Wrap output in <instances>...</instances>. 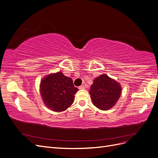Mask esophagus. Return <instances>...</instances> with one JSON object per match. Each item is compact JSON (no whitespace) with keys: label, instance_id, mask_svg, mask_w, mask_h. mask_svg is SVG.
Listing matches in <instances>:
<instances>
[{"label":"esophagus","instance_id":"34e87169","mask_svg":"<svg viewBox=\"0 0 158 158\" xmlns=\"http://www.w3.org/2000/svg\"><path fill=\"white\" fill-rule=\"evenodd\" d=\"M78 88H79L80 89H85V87H84V85H80V86L78 87Z\"/></svg>","mask_w":158,"mask_h":158}]
</instances>
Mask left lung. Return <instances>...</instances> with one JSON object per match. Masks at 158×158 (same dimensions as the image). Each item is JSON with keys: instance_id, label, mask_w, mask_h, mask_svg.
Returning a JSON list of instances; mask_svg holds the SVG:
<instances>
[{"instance_id": "obj_1", "label": "left lung", "mask_w": 158, "mask_h": 158, "mask_svg": "<svg viewBox=\"0 0 158 158\" xmlns=\"http://www.w3.org/2000/svg\"><path fill=\"white\" fill-rule=\"evenodd\" d=\"M121 91V85L117 81L102 74L94 80L89 93L94 106L106 111L114 106L120 98Z\"/></svg>"}]
</instances>
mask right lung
Masks as SVG:
<instances>
[{"label":"right lung","mask_w":158,"mask_h":158,"mask_svg":"<svg viewBox=\"0 0 158 158\" xmlns=\"http://www.w3.org/2000/svg\"><path fill=\"white\" fill-rule=\"evenodd\" d=\"M40 92L47 107L55 112L67 109L74 100V94L78 91L73 81L62 72L47 74L41 80Z\"/></svg>","instance_id":"1"}]
</instances>
